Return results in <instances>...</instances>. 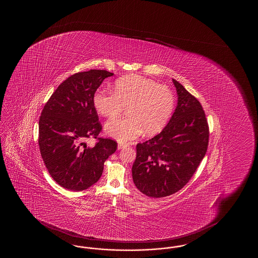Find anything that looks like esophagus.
Masks as SVG:
<instances>
[{
    "label": "esophagus",
    "instance_id": "obj_1",
    "mask_svg": "<svg viewBox=\"0 0 258 258\" xmlns=\"http://www.w3.org/2000/svg\"><path fill=\"white\" fill-rule=\"evenodd\" d=\"M128 147V144H124V143H119L118 144V149H122Z\"/></svg>",
    "mask_w": 258,
    "mask_h": 258
}]
</instances>
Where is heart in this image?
<instances>
[{
  "instance_id": "1",
  "label": "heart",
  "mask_w": 258,
  "mask_h": 258,
  "mask_svg": "<svg viewBox=\"0 0 258 258\" xmlns=\"http://www.w3.org/2000/svg\"><path fill=\"white\" fill-rule=\"evenodd\" d=\"M93 105L100 115L114 118L128 106L125 118L108 121L106 132L116 139L127 142L143 131L153 136L161 131L175 107V98L170 88L147 77L129 75L116 80L113 93L99 89L93 96Z\"/></svg>"
}]
</instances>
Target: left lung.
<instances>
[{"instance_id": "left-lung-1", "label": "left lung", "mask_w": 258, "mask_h": 258, "mask_svg": "<svg viewBox=\"0 0 258 258\" xmlns=\"http://www.w3.org/2000/svg\"><path fill=\"white\" fill-rule=\"evenodd\" d=\"M178 105L167 126L137 145L133 181L150 198H164L181 190L192 178L209 146V128L201 103L172 79Z\"/></svg>"}]
</instances>
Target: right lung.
Returning a JSON list of instances; mask_svg holds the SVG:
<instances>
[{
	"label": "right lung",
	"instance_id": "right-lung-1",
	"mask_svg": "<svg viewBox=\"0 0 258 258\" xmlns=\"http://www.w3.org/2000/svg\"><path fill=\"white\" fill-rule=\"evenodd\" d=\"M106 70L80 72L56 88L44 106L39 121V146L50 176L71 191L92 186L102 175L106 159L117 142L99 137L102 125L93 105V96L106 77ZM88 138L97 142L86 146Z\"/></svg>",
	"mask_w": 258,
	"mask_h": 258
}]
</instances>
